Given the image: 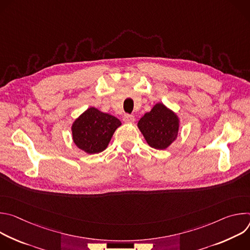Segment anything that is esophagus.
Listing matches in <instances>:
<instances>
[{
  "label": "esophagus",
  "mask_w": 250,
  "mask_h": 250,
  "mask_svg": "<svg viewBox=\"0 0 250 250\" xmlns=\"http://www.w3.org/2000/svg\"><path fill=\"white\" fill-rule=\"evenodd\" d=\"M123 120H124V122H125L126 124H131V123L134 122V117H133L132 115L125 114V115H124Z\"/></svg>",
  "instance_id": "34e87169"
}]
</instances>
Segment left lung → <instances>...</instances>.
Segmentation results:
<instances>
[{"instance_id": "8db88e82", "label": "left lung", "mask_w": 250, "mask_h": 250, "mask_svg": "<svg viewBox=\"0 0 250 250\" xmlns=\"http://www.w3.org/2000/svg\"><path fill=\"white\" fill-rule=\"evenodd\" d=\"M137 125L151 147L165 149L177 137L179 120L163 104H156L139 120Z\"/></svg>"}]
</instances>
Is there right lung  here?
<instances>
[{
    "mask_svg": "<svg viewBox=\"0 0 250 250\" xmlns=\"http://www.w3.org/2000/svg\"><path fill=\"white\" fill-rule=\"evenodd\" d=\"M116 117L90 108L73 124L72 134L75 145L87 153L94 154L104 150L121 125Z\"/></svg>",
    "mask_w": 250,
    "mask_h": 250,
    "instance_id": "obj_1",
    "label": "right lung"
}]
</instances>
